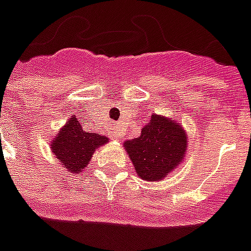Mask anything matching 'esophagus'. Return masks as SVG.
Instances as JSON below:
<instances>
[{
	"mask_svg": "<svg viewBox=\"0 0 251 251\" xmlns=\"http://www.w3.org/2000/svg\"><path fill=\"white\" fill-rule=\"evenodd\" d=\"M110 138H112V139H122L123 134L120 132V131H119V129H115V131H112Z\"/></svg>",
	"mask_w": 251,
	"mask_h": 251,
	"instance_id": "34e87169",
	"label": "esophagus"
}]
</instances>
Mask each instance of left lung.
I'll list each match as a JSON object with an SVG mask.
<instances>
[{
	"instance_id": "left-lung-1",
	"label": "left lung",
	"mask_w": 251,
	"mask_h": 251,
	"mask_svg": "<svg viewBox=\"0 0 251 251\" xmlns=\"http://www.w3.org/2000/svg\"><path fill=\"white\" fill-rule=\"evenodd\" d=\"M187 132L172 117L153 113L141 135L123 143L136 175L148 181H161L184 161Z\"/></svg>"
}]
</instances>
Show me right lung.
Returning a JSON list of instances; mask_svg holds the SVG:
<instances>
[{"instance_id": "obj_1", "label": "right lung", "mask_w": 251, "mask_h": 251, "mask_svg": "<svg viewBox=\"0 0 251 251\" xmlns=\"http://www.w3.org/2000/svg\"><path fill=\"white\" fill-rule=\"evenodd\" d=\"M108 142L106 136L84 131L79 119L74 115L51 139L50 150L68 172L82 174L87 168L94 151Z\"/></svg>"}]
</instances>
